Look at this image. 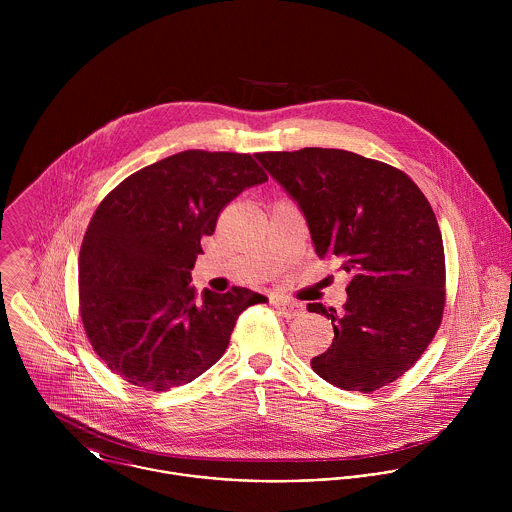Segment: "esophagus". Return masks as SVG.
<instances>
[{"mask_svg": "<svg viewBox=\"0 0 512 512\" xmlns=\"http://www.w3.org/2000/svg\"><path fill=\"white\" fill-rule=\"evenodd\" d=\"M272 303H274V307L278 309V313L284 315V317H288V319H293V317H297V315L303 313V305L297 303V301H290V299H284V297H274Z\"/></svg>", "mask_w": 512, "mask_h": 512, "instance_id": "34e87169", "label": "esophagus"}]
</instances>
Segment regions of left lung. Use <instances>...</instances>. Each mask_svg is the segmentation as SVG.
Segmentation results:
<instances>
[{"label": "left lung", "mask_w": 512, "mask_h": 512, "mask_svg": "<svg viewBox=\"0 0 512 512\" xmlns=\"http://www.w3.org/2000/svg\"><path fill=\"white\" fill-rule=\"evenodd\" d=\"M309 226L319 258L351 276L343 311L309 303L335 339L311 368L343 390L372 392L400 378L432 343L445 303L438 220L400 169L345 149L256 153Z\"/></svg>", "instance_id": "8db88e82"}]
</instances>
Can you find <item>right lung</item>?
<instances>
[{"label":"right lung","instance_id":"right-lung-1","mask_svg":"<svg viewBox=\"0 0 512 512\" xmlns=\"http://www.w3.org/2000/svg\"><path fill=\"white\" fill-rule=\"evenodd\" d=\"M268 175L248 153L189 149L124 179L98 205L78 258L80 317L104 365L146 390L187 384L224 355L238 315L268 297L205 290L191 270L220 211Z\"/></svg>","mask_w":512,"mask_h":512}]
</instances>
